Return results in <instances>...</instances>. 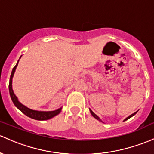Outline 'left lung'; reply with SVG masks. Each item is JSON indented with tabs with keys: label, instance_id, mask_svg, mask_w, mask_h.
<instances>
[{
	"label": "left lung",
	"instance_id": "8db88e82",
	"mask_svg": "<svg viewBox=\"0 0 154 154\" xmlns=\"http://www.w3.org/2000/svg\"><path fill=\"white\" fill-rule=\"evenodd\" d=\"M89 110H90V112H91V115H92V116H94V118H95V119H97V120H99V121H100V122H103V121H102V120H101V119H100V117H99V116H98L97 115H96V114H94V112H93V111H91V109H89ZM137 111H136V112H134V114H131V115H130V116H128V117H127V118H125V119H124V121H126V120H128V119H130V118H131V117H132V116H134V115H135V114H137Z\"/></svg>",
	"mask_w": 154,
	"mask_h": 154
}]
</instances>
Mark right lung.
<instances>
[{"label": "right lung", "instance_id": "right-lung-1", "mask_svg": "<svg viewBox=\"0 0 154 154\" xmlns=\"http://www.w3.org/2000/svg\"><path fill=\"white\" fill-rule=\"evenodd\" d=\"M21 57V56H20ZM19 60L17 61V64L15 65L14 68L12 69V74H11L10 79H9V94H10L11 99H12L13 103L14 105L20 110V111L24 114L25 115H26L29 117L32 118V119H36V120H47V119H51V118L54 117L57 114H59L60 113L61 110H62V107H60L58 109L54 110V111H36V110H32L31 108H29L28 107L25 106L24 105H23L21 103H20L17 99L16 95L14 94V91L12 89V78L13 76H14V72H15L16 68H17V64H18Z\"/></svg>", "mask_w": 154, "mask_h": 154}]
</instances>
